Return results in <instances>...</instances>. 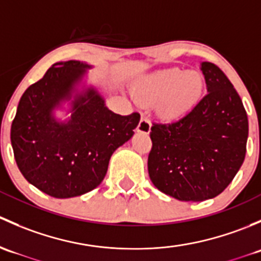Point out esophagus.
<instances>
[{
    "instance_id": "1",
    "label": "esophagus",
    "mask_w": 261,
    "mask_h": 261,
    "mask_svg": "<svg viewBox=\"0 0 261 261\" xmlns=\"http://www.w3.org/2000/svg\"><path fill=\"white\" fill-rule=\"evenodd\" d=\"M138 133H141V134H149L150 130H151V123H150V120L149 117H146V116H141L140 118V122H139L138 125Z\"/></svg>"
}]
</instances>
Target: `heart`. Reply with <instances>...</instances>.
<instances>
[{"mask_svg": "<svg viewBox=\"0 0 261 261\" xmlns=\"http://www.w3.org/2000/svg\"><path fill=\"white\" fill-rule=\"evenodd\" d=\"M204 77L198 70L179 68L156 70L134 86V96L141 103H155L164 120H175L191 111L201 98Z\"/></svg>", "mask_w": 261, "mask_h": 261, "instance_id": "b5f03b06", "label": "heart"}]
</instances>
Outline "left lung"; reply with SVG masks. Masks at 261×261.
Here are the masks:
<instances>
[{
	"mask_svg": "<svg viewBox=\"0 0 261 261\" xmlns=\"http://www.w3.org/2000/svg\"><path fill=\"white\" fill-rule=\"evenodd\" d=\"M207 94L183 117L152 123L147 170L163 193L186 202L215 198L243 165L249 121L225 73L201 63Z\"/></svg>",
	"mask_w": 261,
	"mask_h": 261,
	"instance_id": "obj_1",
	"label": "left lung"
}]
</instances>
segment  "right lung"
Returning a JSON list of instances; mask_svg holds the SVG:
<instances>
[{"instance_id": "right-lung-1", "label": "right lung", "mask_w": 261, "mask_h": 261, "mask_svg": "<svg viewBox=\"0 0 261 261\" xmlns=\"http://www.w3.org/2000/svg\"><path fill=\"white\" fill-rule=\"evenodd\" d=\"M93 65L58 62L31 84L11 125L16 164L25 179L55 198H72L101 184L110 159L127 143L140 115L121 116L88 83Z\"/></svg>"}]
</instances>
